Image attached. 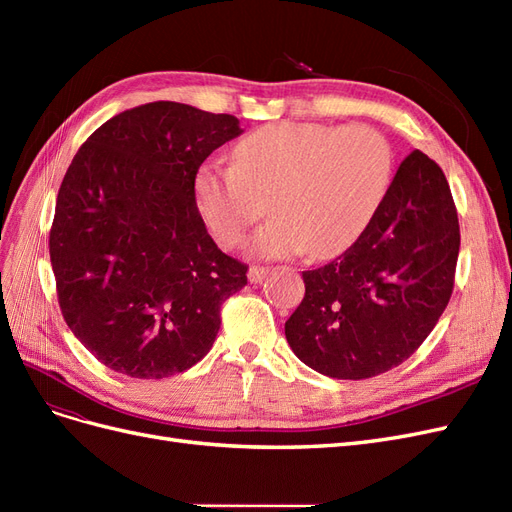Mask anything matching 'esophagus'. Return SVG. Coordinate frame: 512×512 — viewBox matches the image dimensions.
Masks as SVG:
<instances>
[{"instance_id": "1", "label": "esophagus", "mask_w": 512, "mask_h": 512, "mask_svg": "<svg viewBox=\"0 0 512 512\" xmlns=\"http://www.w3.org/2000/svg\"><path fill=\"white\" fill-rule=\"evenodd\" d=\"M269 273V267H250V271H247V280H250L252 284H260L262 280H265V275Z\"/></svg>"}]
</instances>
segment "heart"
<instances>
[{
  "instance_id": "1",
  "label": "heart",
  "mask_w": 512,
  "mask_h": 512,
  "mask_svg": "<svg viewBox=\"0 0 512 512\" xmlns=\"http://www.w3.org/2000/svg\"><path fill=\"white\" fill-rule=\"evenodd\" d=\"M391 170L389 138L365 123L282 121L247 134L235 164L200 166L194 192L209 232L226 250L241 245L269 207L275 215L252 241L258 256L286 258L309 247L312 256L329 258L348 250L374 220Z\"/></svg>"
}]
</instances>
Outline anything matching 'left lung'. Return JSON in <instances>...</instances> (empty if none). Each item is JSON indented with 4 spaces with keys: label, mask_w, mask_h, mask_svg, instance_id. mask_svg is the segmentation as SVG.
I'll use <instances>...</instances> for the list:
<instances>
[{
    "label": "left lung",
    "mask_w": 512,
    "mask_h": 512,
    "mask_svg": "<svg viewBox=\"0 0 512 512\" xmlns=\"http://www.w3.org/2000/svg\"><path fill=\"white\" fill-rule=\"evenodd\" d=\"M459 241L442 168L414 149L363 235L324 267L303 271L305 297L284 327L290 348L337 380L401 365L451 301Z\"/></svg>",
    "instance_id": "left-lung-1"
}]
</instances>
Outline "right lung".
I'll return each instance as SVG.
<instances>
[{
	"instance_id": "1",
	"label": "right lung",
	"mask_w": 512,
	"mask_h": 512,
	"mask_svg": "<svg viewBox=\"0 0 512 512\" xmlns=\"http://www.w3.org/2000/svg\"><path fill=\"white\" fill-rule=\"evenodd\" d=\"M243 130L232 115L149 102L76 151L49 232L59 309L119 374H181L211 350L247 265L218 250L196 205L200 164Z\"/></svg>"
}]
</instances>
